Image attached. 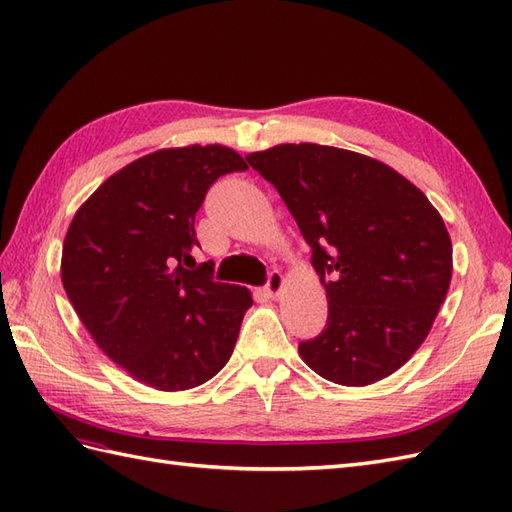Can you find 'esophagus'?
<instances>
[{
  "mask_svg": "<svg viewBox=\"0 0 512 512\" xmlns=\"http://www.w3.org/2000/svg\"><path fill=\"white\" fill-rule=\"evenodd\" d=\"M283 285H285V279H283V274L281 272H270V277H268V283H266V294L270 296V298H277L281 292H283Z\"/></svg>",
  "mask_w": 512,
  "mask_h": 512,
  "instance_id": "1",
  "label": "esophagus"
}]
</instances>
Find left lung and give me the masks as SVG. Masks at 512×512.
Listing matches in <instances>:
<instances>
[{"mask_svg": "<svg viewBox=\"0 0 512 512\" xmlns=\"http://www.w3.org/2000/svg\"><path fill=\"white\" fill-rule=\"evenodd\" d=\"M290 209L329 300L298 344L322 378L365 387L424 344L452 279V240L426 194L381 160L300 142L246 155Z\"/></svg>", "mask_w": 512, "mask_h": 512, "instance_id": "obj_1", "label": "left lung"}]
</instances>
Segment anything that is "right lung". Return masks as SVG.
Here are the masks:
<instances>
[{"mask_svg":"<svg viewBox=\"0 0 512 512\" xmlns=\"http://www.w3.org/2000/svg\"><path fill=\"white\" fill-rule=\"evenodd\" d=\"M225 144L160 149L116 170L77 209L62 244L64 292L95 344L138 383L186 391L233 355L253 296L196 261L207 188L246 170Z\"/></svg>","mask_w":512,"mask_h":512,"instance_id":"obj_1","label":"right lung"}]
</instances>
